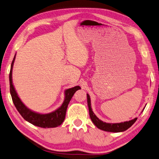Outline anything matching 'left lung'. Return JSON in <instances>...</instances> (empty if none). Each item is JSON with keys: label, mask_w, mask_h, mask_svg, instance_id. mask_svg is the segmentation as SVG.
I'll return each instance as SVG.
<instances>
[{"label": "left lung", "mask_w": 159, "mask_h": 159, "mask_svg": "<svg viewBox=\"0 0 159 159\" xmlns=\"http://www.w3.org/2000/svg\"><path fill=\"white\" fill-rule=\"evenodd\" d=\"M87 103H88L89 110V116L91 121H93V123L95 124V126L97 128H98V129L101 130H105V131L114 132V133L124 131V130L129 129V128L135 123L136 120H137V118H135L134 119H133V120H130L129 121H125L124 123L123 122H121V123H119V124L105 123V122H103L101 120H100V119L95 115V114L93 112L92 109H91V107L90 97L88 93H87Z\"/></svg>", "instance_id": "obj_1"}]
</instances>
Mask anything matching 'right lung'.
<instances>
[{
	"label": "right lung",
	"mask_w": 159,
	"mask_h": 159,
	"mask_svg": "<svg viewBox=\"0 0 159 159\" xmlns=\"http://www.w3.org/2000/svg\"><path fill=\"white\" fill-rule=\"evenodd\" d=\"M15 59V56L14 57L12 64H11V68L10 72V94L12 96V99L13 103L16 107L19 114L22 116L25 120L29 121V123L32 124L35 126H37L41 128H54L57 127L63 123L66 117V113L67 110V107L69 104L70 101L73 96L74 93L76 92L78 89H80V87L76 86V87H72L71 89L66 90L65 91V99L61 106L55 110L54 112L45 114V115H42L33 112L29 108L25 106L24 104L21 101L20 98L18 97L17 93L14 88L12 84V72L14 61Z\"/></svg>",
	"instance_id": "right-lung-1"
}]
</instances>
